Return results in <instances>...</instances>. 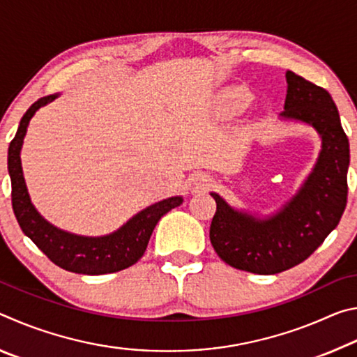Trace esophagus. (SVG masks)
Returning <instances> with one entry per match:
<instances>
[{"instance_id": "1", "label": "esophagus", "mask_w": 357, "mask_h": 357, "mask_svg": "<svg viewBox=\"0 0 357 357\" xmlns=\"http://www.w3.org/2000/svg\"><path fill=\"white\" fill-rule=\"evenodd\" d=\"M203 183H211V178H203Z\"/></svg>"}]
</instances>
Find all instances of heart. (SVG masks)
<instances>
[{"label":"heart","instance_id":"obj_1","mask_svg":"<svg viewBox=\"0 0 357 357\" xmlns=\"http://www.w3.org/2000/svg\"><path fill=\"white\" fill-rule=\"evenodd\" d=\"M252 102V93L243 86H233L222 94L219 108L225 116H236L243 113Z\"/></svg>","mask_w":357,"mask_h":357}]
</instances>
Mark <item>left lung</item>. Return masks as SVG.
Returning a JSON list of instances; mask_svg holds the SVG:
<instances>
[{
    "instance_id": "1",
    "label": "left lung",
    "mask_w": 357,
    "mask_h": 357,
    "mask_svg": "<svg viewBox=\"0 0 357 357\" xmlns=\"http://www.w3.org/2000/svg\"><path fill=\"white\" fill-rule=\"evenodd\" d=\"M287 99L280 121L315 129L321 151L298 192L274 214L236 209L211 192L217 211L209 239L223 261L253 274H277L299 264L334 229L347 206L349 143L337 105L326 89L287 70Z\"/></svg>"
}]
</instances>
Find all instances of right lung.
<instances>
[{
	"mask_svg": "<svg viewBox=\"0 0 357 357\" xmlns=\"http://www.w3.org/2000/svg\"><path fill=\"white\" fill-rule=\"evenodd\" d=\"M59 93L45 96L28 108L23 114L14 140L8 151V170L12 184V209L22 231L59 268L69 273L100 275L123 271L135 264L146 250L151 234L157 222L168 211L179 206L183 197H170L144 208L119 227L116 231L104 236H82L53 225L42 217L29 198L22 170V146L26 129L34 113L40 107L55 100Z\"/></svg>",
	"mask_w": 357,
	"mask_h": 357,
	"instance_id": "add662e5",
	"label": "right lung"
}]
</instances>
